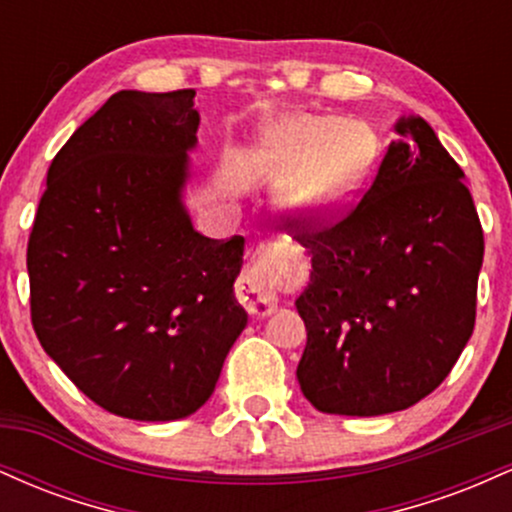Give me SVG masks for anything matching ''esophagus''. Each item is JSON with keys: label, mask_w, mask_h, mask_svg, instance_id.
Returning <instances> with one entry per match:
<instances>
[{"label": "esophagus", "mask_w": 512, "mask_h": 512, "mask_svg": "<svg viewBox=\"0 0 512 512\" xmlns=\"http://www.w3.org/2000/svg\"><path fill=\"white\" fill-rule=\"evenodd\" d=\"M286 267L289 264L276 255V250H262L257 260L245 269L240 276L238 298L250 315L267 317L274 313L276 303H279L274 293V281L286 272Z\"/></svg>", "instance_id": "34e87169"}]
</instances>
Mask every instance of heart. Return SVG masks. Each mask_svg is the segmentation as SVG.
<instances>
[{"label":"heart","instance_id":"b5f03b06","mask_svg":"<svg viewBox=\"0 0 512 512\" xmlns=\"http://www.w3.org/2000/svg\"><path fill=\"white\" fill-rule=\"evenodd\" d=\"M255 163L281 190V202L303 221L337 216L361 190L373 166V144L334 117L286 115L267 122Z\"/></svg>","mask_w":512,"mask_h":512}]
</instances>
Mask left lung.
<instances>
[{"label": "left lung", "mask_w": 512, "mask_h": 512, "mask_svg": "<svg viewBox=\"0 0 512 512\" xmlns=\"http://www.w3.org/2000/svg\"><path fill=\"white\" fill-rule=\"evenodd\" d=\"M395 134L342 221L289 223L313 264L296 298L308 332L296 375L325 414L409 409L474 332L484 233L464 173L424 117H399Z\"/></svg>", "instance_id": "obj_1"}]
</instances>
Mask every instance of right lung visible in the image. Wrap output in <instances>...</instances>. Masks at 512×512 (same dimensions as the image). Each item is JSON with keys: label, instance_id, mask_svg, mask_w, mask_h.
<instances>
[{"label": "right lung", "instance_id": "right-lung-1", "mask_svg": "<svg viewBox=\"0 0 512 512\" xmlns=\"http://www.w3.org/2000/svg\"><path fill=\"white\" fill-rule=\"evenodd\" d=\"M195 91H117L52 158L28 240L31 320L88 399L134 421L195 414L248 313L245 240L195 231L182 202Z\"/></svg>", "mask_w": 512, "mask_h": 512}]
</instances>
